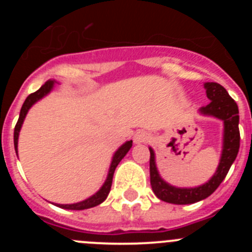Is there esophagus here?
Wrapping results in <instances>:
<instances>
[{"mask_svg": "<svg viewBox=\"0 0 252 252\" xmlns=\"http://www.w3.org/2000/svg\"><path fill=\"white\" fill-rule=\"evenodd\" d=\"M133 140L135 144H144V142H147L150 140V135L146 133V131L140 130L134 135Z\"/></svg>", "mask_w": 252, "mask_h": 252, "instance_id": "34e87169", "label": "esophagus"}]
</instances>
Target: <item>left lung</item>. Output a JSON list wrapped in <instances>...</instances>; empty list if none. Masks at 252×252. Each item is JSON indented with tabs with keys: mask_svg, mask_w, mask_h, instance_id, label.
Masks as SVG:
<instances>
[{
	"mask_svg": "<svg viewBox=\"0 0 252 252\" xmlns=\"http://www.w3.org/2000/svg\"><path fill=\"white\" fill-rule=\"evenodd\" d=\"M206 95L211 102L199 112L204 116L215 117L223 121V144L220 163L215 174L205 184L195 188H177L162 179L156 166V156L152 147L150 150V182L152 191L159 200L175 205H189L201 201L210 196L218 187L235 161L240 146L238 105L224 88L218 83H205Z\"/></svg>",
	"mask_w": 252,
	"mask_h": 252,
	"instance_id": "8db88e82",
	"label": "left lung"
}]
</instances>
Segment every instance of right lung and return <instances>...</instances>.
I'll list each match as a JSON object with an SVG mask.
<instances>
[{"label": "right lung", "mask_w": 252, "mask_h": 252, "mask_svg": "<svg viewBox=\"0 0 252 252\" xmlns=\"http://www.w3.org/2000/svg\"><path fill=\"white\" fill-rule=\"evenodd\" d=\"M55 83H56V80H47L46 83H45L44 85L39 89V90L35 91V93H32V94H30V95L25 98L24 103H23V106H22V110H20L19 119H18L16 128H14V149H16L17 156H18V139H19V131H20V129H22V126H23V123H24V119H25V117H27L28 112H29L30 108H32V106L37 102V101H40L41 98H44L45 96L48 95V94L52 91L53 86H55ZM131 146H133V141L129 140V141L124 142V144L122 145V146L119 147L116 152H114L113 157H112L110 169H108L107 178H106L105 183H103L102 187L100 188V190H98L97 192H95L93 196L88 197V199L83 200V201H80V202H75V204H67V205L53 204V205L58 206V207H61V208H64V210L80 211V210H86V208L95 207V206L102 204V202L107 199L108 194H110V190L112 187V179H113V174H114V171H116L117 166H118L119 162L122 161V158H123V157L128 154V151L130 150Z\"/></svg>", "instance_id": "1"}]
</instances>
